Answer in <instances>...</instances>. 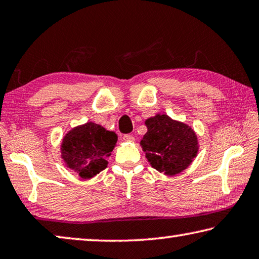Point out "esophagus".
I'll return each instance as SVG.
<instances>
[{"instance_id":"1","label":"esophagus","mask_w":259,"mask_h":259,"mask_svg":"<svg viewBox=\"0 0 259 259\" xmlns=\"http://www.w3.org/2000/svg\"><path fill=\"white\" fill-rule=\"evenodd\" d=\"M121 139H122V140H124V141H134V138H133L131 134H124V135H122V137H121Z\"/></svg>"}]
</instances>
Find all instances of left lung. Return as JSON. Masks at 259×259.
<instances>
[{
    "mask_svg": "<svg viewBox=\"0 0 259 259\" xmlns=\"http://www.w3.org/2000/svg\"><path fill=\"white\" fill-rule=\"evenodd\" d=\"M145 124L148 131L140 145L150 165L166 176H175L188 168L198 154L196 132L166 114L150 117Z\"/></svg>",
    "mask_w": 259,
    "mask_h": 259,
    "instance_id": "obj_1",
    "label": "left lung"
}]
</instances>
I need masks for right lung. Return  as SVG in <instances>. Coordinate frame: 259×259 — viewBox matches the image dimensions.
Returning a JSON list of instances; mask_svg holds the SVG:
<instances>
[{
    "mask_svg": "<svg viewBox=\"0 0 259 259\" xmlns=\"http://www.w3.org/2000/svg\"><path fill=\"white\" fill-rule=\"evenodd\" d=\"M117 140V134L112 131L89 121L74 127L65 135L61 157L67 168L83 180H90L106 168V157L111 155Z\"/></svg>",
    "mask_w": 259,
    "mask_h": 259,
    "instance_id": "obj_1",
    "label": "right lung"
}]
</instances>
